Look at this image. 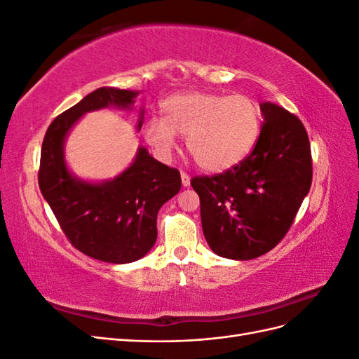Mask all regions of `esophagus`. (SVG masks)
Returning <instances> with one entry per match:
<instances>
[{
	"mask_svg": "<svg viewBox=\"0 0 359 359\" xmlns=\"http://www.w3.org/2000/svg\"><path fill=\"white\" fill-rule=\"evenodd\" d=\"M181 182H182V187H190V177L186 172H181Z\"/></svg>",
	"mask_w": 359,
	"mask_h": 359,
	"instance_id": "34e87169",
	"label": "esophagus"
}]
</instances>
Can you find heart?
<instances>
[{
	"label": "heart",
	"mask_w": 359,
	"mask_h": 359,
	"mask_svg": "<svg viewBox=\"0 0 359 359\" xmlns=\"http://www.w3.org/2000/svg\"><path fill=\"white\" fill-rule=\"evenodd\" d=\"M161 118H149L142 135L156 153L168 158L177 147V135L186 136L187 151L206 172H224L240 165L255 149L262 112L244 94L224 95L189 91L169 97Z\"/></svg>",
	"instance_id": "obj_1"
}]
</instances>
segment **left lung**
Returning a JSON list of instances; mask_svg holds the SVG:
<instances>
[{
  "label": "left lung",
  "mask_w": 359,
  "mask_h": 359,
  "mask_svg": "<svg viewBox=\"0 0 359 359\" xmlns=\"http://www.w3.org/2000/svg\"><path fill=\"white\" fill-rule=\"evenodd\" d=\"M264 124L255 149L214 177H194L205 240L215 255L250 260L287 233L311 187V151L299 119L276 103H260Z\"/></svg>",
  "instance_id": "obj_1"
}]
</instances>
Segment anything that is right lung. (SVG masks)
<instances>
[{
  "instance_id": "obj_1",
  "label": "right lung",
  "mask_w": 359,
  "mask_h": 359,
  "mask_svg": "<svg viewBox=\"0 0 359 359\" xmlns=\"http://www.w3.org/2000/svg\"><path fill=\"white\" fill-rule=\"evenodd\" d=\"M139 91L102 86L53 119L43 139L39 186L62 232L83 255L109 264L142 259L157 240L158 210L181 189L180 172L149 156L145 147L119 175L82 180L69 169L66 139L88 112L118 107L132 111ZM145 109L139 111L137 126Z\"/></svg>"
}]
</instances>
